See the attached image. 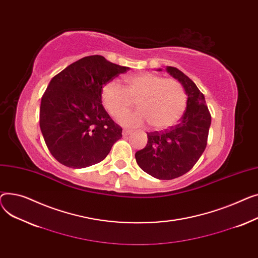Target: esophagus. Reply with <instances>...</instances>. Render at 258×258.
Returning <instances> with one entry per match:
<instances>
[{
    "instance_id": "1",
    "label": "esophagus",
    "mask_w": 258,
    "mask_h": 258,
    "mask_svg": "<svg viewBox=\"0 0 258 258\" xmlns=\"http://www.w3.org/2000/svg\"><path fill=\"white\" fill-rule=\"evenodd\" d=\"M132 132L130 130H127V129H124L123 130V136H128L129 134H131Z\"/></svg>"
}]
</instances>
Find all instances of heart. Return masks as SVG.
<instances>
[{"label":"heart","mask_w":258,"mask_h":258,"mask_svg":"<svg viewBox=\"0 0 258 258\" xmlns=\"http://www.w3.org/2000/svg\"><path fill=\"white\" fill-rule=\"evenodd\" d=\"M125 88L118 82H106L101 89V101L112 117L118 118L133 104L138 111L125 114L120 123L139 127L147 122L153 129L174 125L186 108V93L175 78H163L154 73H140L125 78Z\"/></svg>","instance_id":"1"}]
</instances>
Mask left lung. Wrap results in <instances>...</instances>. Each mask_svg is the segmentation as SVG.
Wrapping results in <instances>:
<instances>
[{
  "label": "left lung",
  "mask_w": 258,
  "mask_h": 258,
  "mask_svg": "<svg viewBox=\"0 0 258 258\" xmlns=\"http://www.w3.org/2000/svg\"><path fill=\"white\" fill-rule=\"evenodd\" d=\"M187 95L186 110L179 123L147 132V146L135 153L140 168L157 179L171 180L187 173L203 154L207 145L211 115L204 95L192 80L176 68L168 67Z\"/></svg>",
  "instance_id": "obj_1"
}]
</instances>
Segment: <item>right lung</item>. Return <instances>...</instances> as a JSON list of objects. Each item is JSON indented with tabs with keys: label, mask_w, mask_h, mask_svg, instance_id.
Returning <instances> with one entry per match:
<instances>
[{
	"label": "right lung",
	"mask_w": 258,
	"mask_h": 258,
	"mask_svg": "<svg viewBox=\"0 0 258 258\" xmlns=\"http://www.w3.org/2000/svg\"><path fill=\"white\" fill-rule=\"evenodd\" d=\"M128 70L93 55L77 60L52 78L41 98L39 126L57 161L82 169L108 155L122 138V128L104 109L101 89Z\"/></svg>",
	"instance_id": "obj_1"
}]
</instances>
